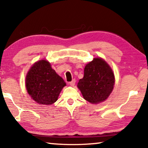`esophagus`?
Listing matches in <instances>:
<instances>
[{
	"instance_id": "obj_1",
	"label": "esophagus",
	"mask_w": 148,
	"mask_h": 148,
	"mask_svg": "<svg viewBox=\"0 0 148 148\" xmlns=\"http://www.w3.org/2000/svg\"><path fill=\"white\" fill-rule=\"evenodd\" d=\"M75 83H76V79H74L72 82H70L69 84H70V86H74Z\"/></svg>"
}]
</instances>
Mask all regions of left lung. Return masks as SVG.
Listing matches in <instances>:
<instances>
[{
	"label": "left lung",
	"instance_id": "8db88e82",
	"mask_svg": "<svg viewBox=\"0 0 148 148\" xmlns=\"http://www.w3.org/2000/svg\"><path fill=\"white\" fill-rule=\"evenodd\" d=\"M115 77L108 64L102 58H94L86 64L84 76L77 87L84 99L91 104L104 101L114 89Z\"/></svg>",
	"mask_w": 148,
	"mask_h": 148
}]
</instances>
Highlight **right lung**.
Instances as JSON below:
<instances>
[{
    "instance_id": "add662e5",
    "label": "right lung",
    "mask_w": 148,
    "mask_h": 148,
    "mask_svg": "<svg viewBox=\"0 0 148 148\" xmlns=\"http://www.w3.org/2000/svg\"><path fill=\"white\" fill-rule=\"evenodd\" d=\"M65 86L63 79L56 73L46 60L35 62L26 76L27 91L39 104L50 105L56 102Z\"/></svg>"
}]
</instances>
